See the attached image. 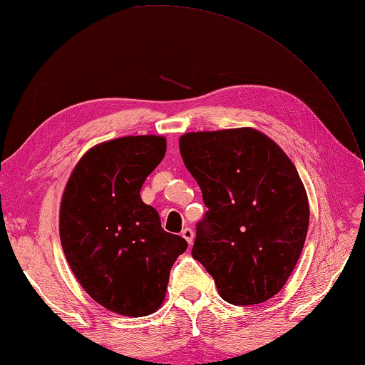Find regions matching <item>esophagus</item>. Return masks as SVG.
Here are the masks:
<instances>
[{"instance_id": "obj_1", "label": "esophagus", "mask_w": 365, "mask_h": 365, "mask_svg": "<svg viewBox=\"0 0 365 365\" xmlns=\"http://www.w3.org/2000/svg\"><path fill=\"white\" fill-rule=\"evenodd\" d=\"M181 235H182V237L184 239H186L187 240V244L190 245V244H192V242H194V231H192V229H190V227H184L182 229V232H181Z\"/></svg>"}]
</instances>
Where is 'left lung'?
<instances>
[{
    "mask_svg": "<svg viewBox=\"0 0 365 365\" xmlns=\"http://www.w3.org/2000/svg\"><path fill=\"white\" fill-rule=\"evenodd\" d=\"M179 150L208 208L194 259L227 303L267 302L295 269L308 234V195L295 165L253 128L182 134Z\"/></svg>",
    "mask_w": 365,
    "mask_h": 365,
    "instance_id": "8db88e82",
    "label": "left lung"
}]
</instances>
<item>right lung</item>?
I'll use <instances>...</instances> for the list:
<instances>
[{"label":"right lung","instance_id":"1","mask_svg":"<svg viewBox=\"0 0 365 365\" xmlns=\"http://www.w3.org/2000/svg\"><path fill=\"white\" fill-rule=\"evenodd\" d=\"M166 152L162 136H126L89 149L61 202L59 232L70 269L94 302L140 317L162 304L171 266L187 242L163 231L140 199Z\"/></svg>","mask_w":365,"mask_h":365}]
</instances>
